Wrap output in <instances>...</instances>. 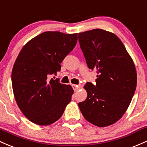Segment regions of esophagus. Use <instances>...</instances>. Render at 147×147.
<instances>
[{"label":"esophagus","instance_id":"obj_1","mask_svg":"<svg viewBox=\"0 0 147 147\" xmlns=\"http://www.w3.org/2000/svg\"><path fill=\"white\" fill-rule=\"evenodd\" d=\"M72 87H73L74 90L75 92H77L78 90V85H72Z\"/></svg>","mask_w":147,"mask_h":147}]
</instances>
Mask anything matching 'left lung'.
<instances>
[{"label":"left lung","instance_id":"obj_1","mask_svg":"<svg viewBox=\"0 0 147 147\" xmlns=\"http://www.w3.org/2000/svg\"><path fill=\"white\" fill-rule=\"evenodd\" d=\"M87 66L96 70V85L87 82L85 100L78 103L87 121L98 127L116 123L126 113L137 85L134 62L116 34L102 29L78 33Z\"/></svg>","mask_w":147,"mask_h":147}]
</instances>
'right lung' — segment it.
<instances>
[{"mask_svg":"<svg viewBox=\"0 0 147 147\" xmlns=\"http://www.w3.org/2000/svg\"><path fill=\"white\" fill-rule=\"evenodd\" d=\"M77 34L44 32L19 53L11 72L13 92L19 109L32 123L52 124L71 100L72 87L49 76L60 70L61 62L76 45Z\"/></svg>","mask_w":147,"mask_h":147,"instance_id":"1","label":"right lung"}]
</instances>
